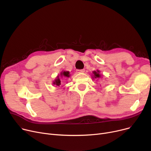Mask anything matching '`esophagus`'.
Listing matches in <instances>:
<instances>
[{
	"label": "esophagus",
	"instance_id": "esophagus-1",
	"mask_svg": "<svg viewBox=\"0 0 151 151\" xmlns=\"http://www.w3.org/2000/svg\"><path fill=\"white\" fill-rule=\"evenodd\" d=\"M76 72L80 73H83L84 72V69H81V70H76Z\"/></svg>",
	"mask_w": 151,
	"mask_h": 151
}]
</instances>
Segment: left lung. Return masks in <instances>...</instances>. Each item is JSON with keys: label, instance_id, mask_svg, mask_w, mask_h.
<instances>
[{"label": "left lung", "instance_id": "obj_1", "mask_svg": "<svg viewBox=\"0 0 151 151\" xmlns=\"http://www.w3.org/2000/svg\"><path fill=\"white\" fill-rule=\"evenodd\" d=\"M93 74H94V75H93V76H94V78H100V74H99V71H97H97H93Z\"/></svg>", "mask_w": 151, "mask_h": 151}]
</instances>
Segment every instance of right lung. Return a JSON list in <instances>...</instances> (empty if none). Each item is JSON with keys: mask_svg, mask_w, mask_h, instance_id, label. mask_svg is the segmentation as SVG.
<instances>
[{"mask_svg": "<svg viewBox=\"0 0 151 151\" xmlns=\"http://www.w3.org/2000/svg\"><path fill=\"white\" fill-rule=\"evenodd\" d=\"M61 76H63L65 77H69L70 75H69V71H63V72L61 73ZM54 84H55L56 86H60L61 84L60 83V79L59 78V77L57 78L56 80H55V81L53 83Z\"/></svg>", "mask_w": 151, "mask_h": 151, "instance_id": "right-lung-1", "label": "right lung"}]
</instances>
